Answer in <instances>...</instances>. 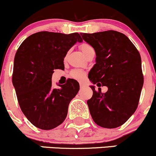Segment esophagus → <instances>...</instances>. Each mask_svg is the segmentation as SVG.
I'll return each instance as SVG.
<instances>
[{
  "mask_svg": "<svg viewBox=\"0 0 156 156\" xmlns=\"http://www.w3.org/2000/svg\"><path fill=\"white\" fill-rule=\"evenodd\" d=\"M80 88H82L83 86H84L85 84H84V83H80Z\"/></svg>",
  "mask_w": 156,
  "mask_h": 156,
  "instance_id": "34e87169",
  "label": "esophagus"
}]
</instances>
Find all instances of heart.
<instances>
[{
    "label": "heart",
    "mask_w": 156,
    "mask_h": 156,
    "mask_svg": "<svg viewBox=\"0 0 156 156\" xmlns=\"http://www.w3.org/2000/svg\"><path fill=\"white\" fill-rule=\"evenodd\" d=\"M80 48L85 56L88 53V52L94 50L91 45L85 42L81 43V44H80ZM71 76L73 78L76 79V80H83L85 76V73L83 71H81V70H73V71L71 72Z\"/></svg>",
    "instance_id": "heart-1"
}]
</instances>
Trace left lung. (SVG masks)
<instances>
[{
    "label": "left lung",
    "mask_w": 156,
    "mask_h": 156,
    "mask_svg": "<svg viewBox=\"0 0 156 156\" xmlns=\"http://www.w3.org/2000/svg\"><path fill=\"white\" fill-rule=\"evenodd\" d=\"M94 49L96 64L88 73L93 84L108 87L95 90L87 101L94 121L103 128H117L128 120L138 107L144 85L141 58L135 46L120 32L80 33ZM99 86V87H100Z\"/></svg>",
    "instance_id": "1"
}]
</instances>
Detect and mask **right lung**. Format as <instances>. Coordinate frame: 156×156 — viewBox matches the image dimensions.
Here are the masks:
<instances>
[{
	"mask_svg": "<svg viewBox=\"0 0 156 156\" xmlns=\"http://www.w3.org/2000/svg\"><path fill=\"white\" fill-rule=\"evenodd\" d=\"M77 41H83L77 33L38 32L27 38L16 52L13 86L21 111L38 129L49 130L62 123L80 90L73 79L57 88L52 87L51 80L53 70L65 68L64 58Z\"/></svg>",
	"mask_w": 156,
	"mask_h": 156,
	"instance_id": "1",
	"label": "right lung"
}]
</instances>
